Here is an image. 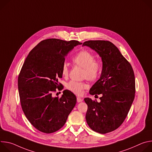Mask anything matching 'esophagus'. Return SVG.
Masks as SVG:
<instances>
[{
  "label": "esophagus",
  "mask_w": 152,
  "mask_h": 152,
  "mask_svg": "<svg viewBox=\"0 0 152 152\" xmlns=\"http://www.w3.org/2000/svg\"><path fill=\"white\" fill-rule=\"evenodd\" d=\"M83 101V99L82 98H80V97H77V102L78 103H80V102H82Z\"/></svg>",
  "instance_id": "34e87169"
}]
</instances>
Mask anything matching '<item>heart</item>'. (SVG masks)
Segmentation results:
<instances>
[{"instance_id": "b5f03b06", "label": "heart", "mask_w": 152, "mask_h": 152, "mask_svg": "<svg viewBox=\"0 0 152 152\" xmlns=\"http://www.w3.org/2000/svg\"><path fill=\"white\" fill-rule=\"evenodd\" d=\"M73 61L83 69V77L90 80H96L100 75L102 71V64L100 61L95 59V56L91 52L87 50H81L73 58ZM69 67L66 62L63 63L61 73L64 77L69 75ZM67 88L71 92L82 95L83 90L88 88V84L83 82L71 80L67 83Z\"/></svg>"}]
</instances>
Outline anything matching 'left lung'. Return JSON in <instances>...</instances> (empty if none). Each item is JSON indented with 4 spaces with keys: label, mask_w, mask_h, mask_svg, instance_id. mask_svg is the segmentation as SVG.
I'll return each instance as SVG.
<instances>
[{
    "label": "left lung",
    "mask_w": 152,
    "mask_h": 152,
    "mask_svg": "<svg viewBox=\"0 0 152 152\" xmlns=\"http://www.w3.org/2000/svg\"><path fill=\"white\" fill-rule=\"evenodd\" d=\"M82 46L94 50L103 64L100 77L90 90L91 95L102 96L100 102L84 99L88 105L86 121L96 132H111L123 123L134 100V72L131 64L111 42L90 40Z\"/></svg>",
    "instance_id": "8db88e82"
}]
</instances>
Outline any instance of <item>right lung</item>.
<instances>
[{"label":"right lung","instance_id":"1","mask_svg":"<svg viewBox=\"0 0 152 152\" xmlns=\"http://www.w3.org/2000/svg\"><path fill=\"white\" fill-rule=\"evenodd\" d=\"M78 41L56 38L42 40L29 52L18 77L22 110L32 125L46 134L55 132L66 123L76 103V96L64 90L59 98L52 93L59 87L62 66Z\"/></svg>","mask_w":152,"mask_h":152}]
</instances>
